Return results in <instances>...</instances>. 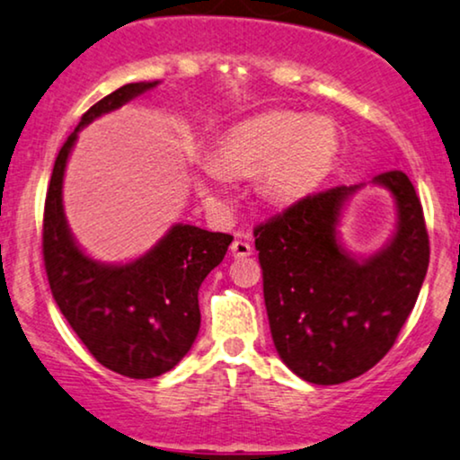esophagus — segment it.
<instances>
[{"label": "esophagus", "mask_w": 460, "mask_h": 460, "mask_svg": "<svg viewBox=\"0 0 460 460\" xmlns=\"http://www.w3.org/2000/svg\"><path fill=\"white\" fill-rule=\"evenodd\" d=\"M231 254H234L235 259H246L252 254V246H250V242L246 240H235L231 243Z\"/></svg>", "instance_id": "obj_1"}]
</instances>
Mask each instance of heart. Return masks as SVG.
<instances>
[{"mask_svg":"<svg viewBox=\"0 0 460 460\" xmlns=\"http://www.w3.org/2000/svg\"><path fill=\"white\" fill-rule=\"evenodd\" d=\"M337 148V133L329 120L273 110L242 120L220 137L217 161L226 172H265V193L273 201H297L329 176ZM225 176L212 163L201 167L199 189L212 201L223 199Z\"/></svg>","mask_w":460,"mask_h":460,"instance_id":"obj_1","label":"heart"}]
</instances>
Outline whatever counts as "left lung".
<instances>
[{
	"label": "left lung",
	"instance_id": "obj_1",
	"mask_svg": "<svg viewBox=\"0 0 460 460\" xmlns=\"http://www.w3.org/2000/svg\"><path fill=\"white\" fill-rule=\"evenodd\" d=\"M374 182L394 197L397 231L367 259L337 240L341 208L358 184L307 195L254 226L273 346L312 385H341L385 358L427 276L429 234L414 184L401 170Z\"/></svg>",
	"mask_w": 460,
	"mask_h": 460
}]
</instances>
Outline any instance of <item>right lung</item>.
<instances>
[{"label":"right lung","instance_id":"right-lung-1","mask_svg":"<svg viewBox=\"0 0 460 460\" xmlns=\"http://www.w3.org/2000/svg\"><path fill=\"white\" fill-rule=\"evenodd\" d=\"M156 84H125L86 110L57 155L44 203L42 254L52 297L103 367L136 380L165 374L190 350L201 324L197 293L234 242L178 223L144 257L106 265L86 257L69 234L61 189L78 131Z\"/></svg>","mask_w":460,"mask_h":460}]
</instances>
